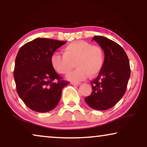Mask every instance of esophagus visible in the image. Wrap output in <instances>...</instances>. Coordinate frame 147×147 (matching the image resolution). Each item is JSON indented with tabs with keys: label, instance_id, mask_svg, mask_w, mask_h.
Returning a JSON list of instances; mask_svg holds the SVG:
<instances>
[{
	"label": "esophagus",
	"instance_id": "esophagus-1",
	"mask_svg": "<svg viewBox=\"0 0 147 147\" xmlns=\"http://www.w3.org/2000/svg\"><path fill=\"white\" fill-rule=\"evenodd\" d=\"M72 84H73L74 86H80L81 83H80V82H73Z\"/></svg>",
	"mask_w": 147,
	"mask_h": 147
}]
</instances>
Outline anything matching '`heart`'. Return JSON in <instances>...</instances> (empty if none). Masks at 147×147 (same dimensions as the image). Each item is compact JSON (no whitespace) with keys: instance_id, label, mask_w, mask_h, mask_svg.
I'll use <instances>...</instances> for the list:
<instances>
[{"instance_id":"obj_1","label":"heart","mask_w":147,"mask_h":147,"mask_svg":"<svg viewBox=\"0 0 147 147\" xmlns=\"http://www.w3.org/2000/svg\"><path fill=\"white\" fill-rule=\"evenodd\" d=\"M105 55L101 47L93 45L85 41L72 42L63 49V54L53 53L51 63L55 71L67 74L73 69L74 63L78 68L67 76L71 82H80L88 76H97L103 67Z\"/></svg>"}]
</instances>
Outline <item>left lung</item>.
Instances as JSON below:
<instances>
[{"instance_id":"obj_1","label":"left lung","mask_w":147,"mask_h":147,"mask_svg":"<svg viewBox=\"0 0 147 147\" xmlns=\"http://www.w3.org/2000/svg\"><path fill=\"white\" fill-rule=\"evenodd\" d=\"M92 40L103 49L105 61L99 75L90 83L91 94L84 100L93 109L106 110L113 107L125 94L130 76L129 60L116 42L103 36H94Z\"/></svg>"}]
</instances>
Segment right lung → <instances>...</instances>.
Wrapping results in <instances>:
<instances>
[{"mask_svg": "<svg viewBox=\"0 0 147 147\" xmlns=\"http://www.w3.org/2000/svg\"><path fill=\"white\" fill-rule=\"evenodd\" d=\"M66 41L37 38L20 48L14 78L18 95L30 109L46 112L59 103L63 88L69 84L56 73L51 57Z\"/></svg>", "mask_w": 147, "mask_h": 147, "instance_id": "add662e5", "label": "right lung"}]
</instances>
